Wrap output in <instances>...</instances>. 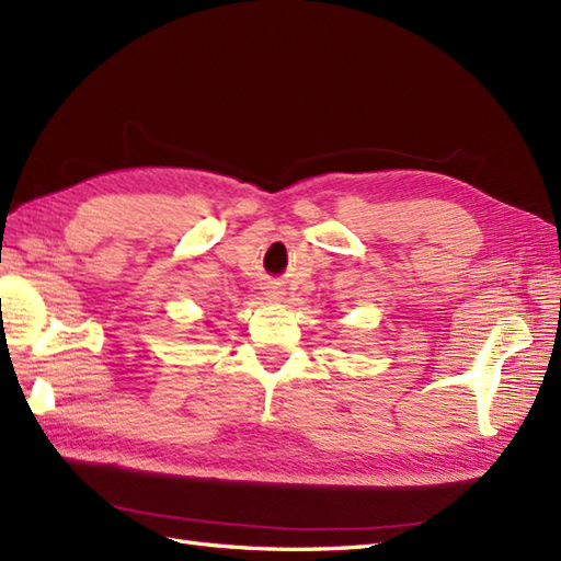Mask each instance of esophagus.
I'll return each instance as SVG.
<instances>
[{"instance_id": "obj_1", "label": "esophagus", "mask_w": 561, "mask_h": 561, "mask_svg": "<svg viewBox=\"0 0 561 561\" xmlns=\"http://www.w3.org/2000/svg\"><path fill=\"white\" fill-rule=\"evenodd\" d=\"M275 298H279V294H275Z\"/></svg>"}]
</instances>
